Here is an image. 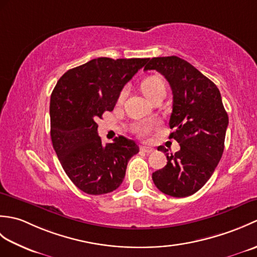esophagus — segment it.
<instances>
[{"instance_id":"esophagus-1","label":"esophagus","mask_w":257,"mask_h":257,"mask_svg":"<svg viewBox=\"0 0 257 257\" xmlns=\"http://www.w3.org/2000/svg\"><path fill=\"white\" fill-rule=\"evenodd\" d=\"M140 150L145 152V154H147V155H149V154H151V152L155 151L154 148H150V147H144V146L140 147Z\"/></svg>"}]
</instances>
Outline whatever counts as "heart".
Here are the masks:
<instances>
[{
    "mask_svg": "<svg viewBox=\"0 0 257 257\" xmlns=\"http://www.w3.org/2000/svg\"><path fill=\"white\" fill-rule=\"evenodd\" d=\"M141 90L145 94V96L148 98L150 101L155 99L156 97H158L161 94H166V85L165 81L159 76H149V77L145 78L143 81H141ZM128 89L127 87L121 89V91L119 92L118 96V101L121 102L124 97L127 96ZM152 125L149 123H138L135 125V132L137 133L139 137L146 138L147 136L149 135L150 130H151Z\"/></svg>",
    "mask_w": 257,
    "mask_h": 257,
    "instance_id": "1",
    "label": "heart"
}]
</instances>
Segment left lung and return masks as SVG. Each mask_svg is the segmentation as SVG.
<instances>
[{"label":"left lung","instance_id":"obj_1","mask_svg":"<svg viewBox=\"0 0 257 257\" xmlns=\"http://www.w3.org/2000/svg\"><path fill=\"white\" fill-rule=\"evenodd\" d=\"M155 69L165 76L173 95L169 138L180 150L167 156L165 168L152 173L162 193L184 198L199 191L214 172L224 150L227 113L216 85L178 56L154 57L145 70Z\"/></svg>","mask_w":257,"mask_h":257}]
</instances>
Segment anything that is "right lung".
Here are the masks:
<instances>
[{"instance_id":"right-lung-1","label":"right lung","mask_w":257,"mask_h":257,"mask_svg":"<svg viewBox=\"0 0 257 257\" xmlns=\"http://www.w3.org/2000/svg\"><path fill=\"white\" fill-rule=\"evenodd\" d=\"M149 58L99 57L67 70L51 96V138L68 178L87 194L112 192L139 152L134 140L120 136L103 146L96 120L113 110L119 92Z\"/></svg>"}]
</instances>
